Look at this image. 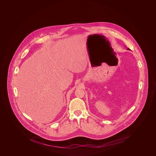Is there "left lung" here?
<instances>
[{"label": "left lung", "mask_w": 156, "mask_h": 156, "mask_svg": "<svg viewBox=\"0 0 156 156\" xmlns=\"http://www.w3.org/2000/svg\"><path fill=\"white\" fill-rule=\"evenodd\" d=\"M128 49H129V48H128ZM129 50H130V49H129Z\"/></svg>", "instance_id": "obj_1"}]
</instances>
